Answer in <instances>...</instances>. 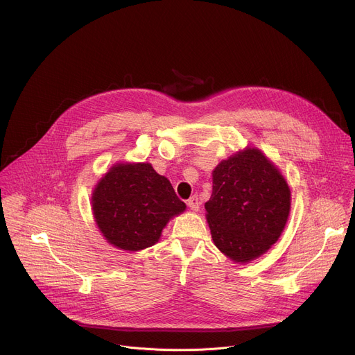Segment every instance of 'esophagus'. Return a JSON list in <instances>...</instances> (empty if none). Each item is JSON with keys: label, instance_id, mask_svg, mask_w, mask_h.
Here are the masks:
<instances>
[{"label": "esophagus", "instance_id": "obj_1", "mask_svg": "<svg viewBox=\"0 0 355 355\" xmlns=\"http://www.w3.org/2000/svg\"><path fill=\"white\" fill-rule=\"evenodd\" d=\"M187 205H188L192 211H199V208H200V200H199L198 195H192V196L187 200Z\"/></svg>", "mask_w": 355, "mask_h": 355}]
</instances>
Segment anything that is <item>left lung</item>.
<instances>
[{
  "label": "left lung",
  "instance_id": "left-lung-1",
  "mask_svg": "<svg viewBox=\"0 0 355 355\" xmlns=\"http://www.w3.org/2000/svg\"><path fill=\"white\" fill-rule=\"evenodd\" d=\"M207 219L216 247L237 263L260 257L279 239L291 209V191L257 148L223 160L214 170Z\"/></svg>",
  "mask_w": 355,
  "mask_h": 355
}]
</instances>
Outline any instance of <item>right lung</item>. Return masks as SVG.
I'll return each instance as SVG.
<instances>
[{
	"label": "right lung",
	"mask_w": 355,
	"mask_h": 355,
	"mask_svg": "<svg viewBox=\"0 0 355 355\" xmlns=\"http://www.w3.org/2000/svg\"><path fill=\"white\" fill-rule=\"evenodd\" d=\"M92 211L108 243L137 251L156 244L163 227L185 211V204L150 164H116L96 184Z\"/></svg>",
	"instance_id": "right-lung-1"
}]
</instances>
